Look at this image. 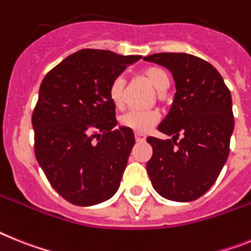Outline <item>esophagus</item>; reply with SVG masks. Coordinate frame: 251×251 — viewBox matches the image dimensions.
Instances as JSON below:
<instances>
[{
  "mask_svg": "<svg viewBox=\"0 0 251 251\" xmlns=\"http://www.w3.org/2000/svg\"><path fill=\"white\" fill-rule=\"evenodd\" d=\"M135 139H136V142L142 143L145 140V135L144 134H139V132H135Z\"/></svg>",
  "mask_w": 251,
  "mask_h": 251,
  "instance_id": "34e87169",
  "label": "esophagus"
}]
</instances>
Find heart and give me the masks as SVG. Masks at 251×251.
I'll return each mask as SVG.
<instances>
[{"label":"heart","mask_w":251,"mask_h":251,"mask_svg":"<svg viewBox=\"0 0 251 251\" xmlns=\"http://www.w3.org/2000/svg\"><path fill=\"white\" fill-rule=\"evenodd\" d=\"M142 75L154 86L158 92H165L170 84L171 77L170 74L162 66H148L142 71ZM125 85L126 80L122 75L116 76L109 85L108 96L111 102L116 108L121 109L125 104ZM161 119L159 112L157 111H130L120 117L121 126L130 129L139 134H147L158 124Z\"/></svg>","instance_id":"b5f03b06"}]
</instances>
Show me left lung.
Masks as SVG:
<instances>
[{"label":"left lung","mask_w":251,"mask_h":251,"mask_svg":"<svg viewBox=\"0 0 251 251\" xmlns=\"http://www.w3.org/2000/svg\"><path fill=\"white\" fill-rule=\"evenodd\" d=\"M144 60L168 69L176 85L170 112L158 126L172 139L147 138L153 149L149 178L168 201H195L216 182L228 157L235 126L231 93L221 74L197 56L155 53Z\"/></svg>","instance_id":"left-lung-1"}]
</instances>
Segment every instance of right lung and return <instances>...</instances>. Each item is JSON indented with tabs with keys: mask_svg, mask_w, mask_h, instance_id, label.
Instances as JSON below:
<instances>
[{
	"mask_svg": "<svg viewBox=\"0 0 251 251\" xmlns=\"http://www.w3.org/2000/svg\"><path fill=\"white\" fill-rule=\"evenodd\" d=\"M142 56L81 50L44 76L31 124L35 157L50 184L67 201L89 207L119 190L132 130L116 127L109 85Z\"/></svg>",
	"mask_w": 251,
	"mask_h": 251,
	"instance_id": "add662e5",
	"label": "right lung"
}]
</instances>
